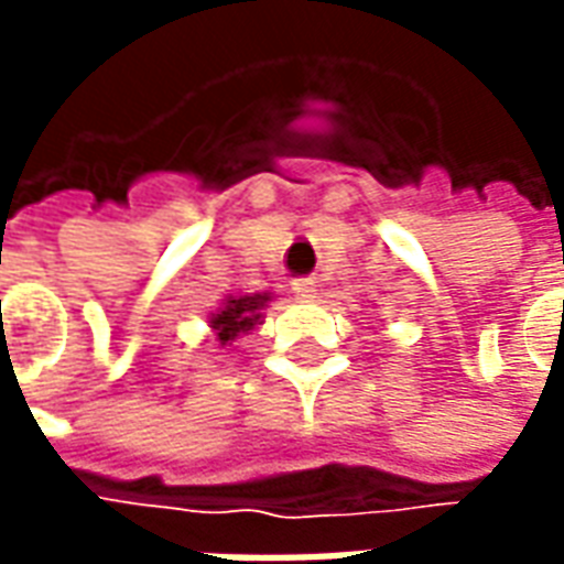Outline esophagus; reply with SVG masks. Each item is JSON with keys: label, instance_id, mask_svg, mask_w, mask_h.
<instances>
[{"label": "esophagus", "instance_id": "1", "mask_svg": "<svg viewBox=\"0 0 564 564\" xmlns=\"http://www.w3.org/2000/svg\"><path fill=\"white\" fill-rule=\"evenodd\" d=\"M293 293L299 295V299H314V295H317V281H311V278H295Z\"/></svg>", "mask_w": 564, "mask_h": 564}]
</instances>
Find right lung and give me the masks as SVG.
I'll return each instance as SVG.
<instances>
[{
  "mask_svg": "<svg viewBox=\"0 0 564 564\" xmlns=\"http://www.w3.org/2000/svg\"><path fill=\"white\" fill-rule=\"evenodd\" d=\"M265 302H269V295H241V299H229V302L220 307V314L210 317V326L217 329L220 344L232 341L235 335L253 329L259 323V317H262L259 311L265 307Z\"/></svg>",
  "mask_w": 564,
  "mask_h": 564,
  "instance_id": "right-lung-1",
  "label": "right lung"
}]
</instances>
